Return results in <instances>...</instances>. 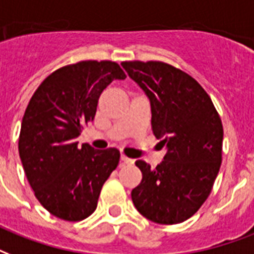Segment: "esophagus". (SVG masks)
Here are the masks:
<instances>
[{
  "label": "esophagus",
  "mask_w": 254,
  "mask_h": 254,
  "mask_svg": "<svg viewBox=\"0 0 254 254\" xmlns=\"http://www.w3.org/2000/svg\"><path fill=\"white\" fill-rule=\"evenodd\" d=\"M122 160H123V162H125L126 164H133V163H135V160H133V159L127 158L126 155H122Z\"/></svg>",
  "instance_id": "1"
}]
</instances>
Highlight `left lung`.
Masks as SVG:
<instances>
[{
	"label": "left lung",
	"mask_w": 254,
	"mask_h": 254,
	"mask_svg": "<svg viewBox=\"0 0 254 254\" xmlns=\"http://www.w3.org/2000/svg\"><path fill=\"white\" fill-rule=\"evenodd\" d=\"M148 96L154 135L167 147L162 164L136 160L140 184L131 197L145 219L179 224L198 211L211 193L223 152V123L196 79L164 62H122Z\"/></svg>",
	"instance_id": "8db88e82"
}]
</instances>
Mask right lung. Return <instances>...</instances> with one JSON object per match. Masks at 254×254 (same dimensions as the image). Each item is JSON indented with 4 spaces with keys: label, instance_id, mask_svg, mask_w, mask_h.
<instances>
[{
    "label": "right lung",
    "instance_id": "right-lung-1",
    "mask_svg": "<svg viewBox=\"0 0 254 254\" xmlns=\"http://www.w3.org/2000/svg\"><path fill=\"white\" fill-rule=\"evenodd\" d=\"M114 79L126 74L111 61L64 66L39 84L22 118L18 151L27 182L42 207L66 221L95 211L102 187L119 164L117 148L79 147L75 140Z\"/></svg>",
    "mask_w": 254,
    "mask_h": 254
}]
</instances>
